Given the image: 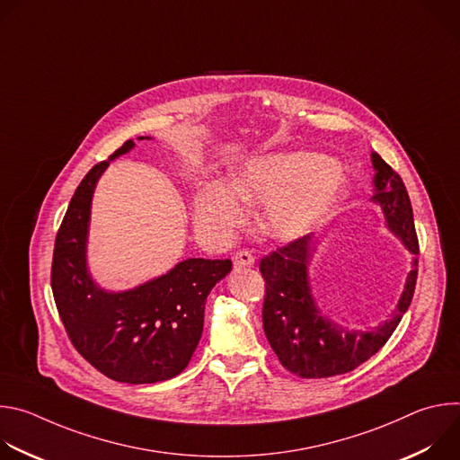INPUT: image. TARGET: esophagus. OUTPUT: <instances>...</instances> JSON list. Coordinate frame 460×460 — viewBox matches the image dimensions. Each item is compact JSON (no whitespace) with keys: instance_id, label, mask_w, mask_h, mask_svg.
Returning a JSON list of instances; mask_svg holds the SVG:
<instances>
[{"instance_id":"esophagus-1","label":"esophagus","mask_w":460,"mask_h":460,"mask_svg":"<svg viewBox=\"0 0 460 460\" xmlns=\"http://www.w3.org/2000/svg\"><path fill=\"white\" fill-rule=\"evenodd\" d=\"M233 264L236 270H242V268H252L254 264V256L249 252V251H238L234 256H233Z\"/></svg>"}]
</instances>
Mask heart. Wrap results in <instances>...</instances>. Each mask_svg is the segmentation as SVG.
<instances>
[{"instance_id": "1", "label": "heart", "mask_w": 460, "mask_h": 460, "mask_svg": "<svg viewBox=\"0 0 460 460\" xmlns=\"http://www.w3.org/2000/svg\"><path fill=\"white\" fill-rule=\"evenodd\" d=\"M344 178L322 155L289 153L247 162L226 181H208L194 202V222L208 236H227L242 218V200L264 202L260 229L275 240H293L314 227L341 199Z\"/></svg>"}]
</instances>
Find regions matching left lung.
<instances>
[{"mask_svg": "<svg viewBox=\"0 0 460 460\" xmlns=\"http://www.w3.org/2000/svg\"><path fill=\"white\" fill-rule=\"evenodd\" d=\"M371 160L376 171L373 200L382 206L387 227L417 256L419 238L406 185L380 155L373 153ZM311 249L314 242L304 234L260 260V273L266 280L261 322L273 351L288 371L302 378H327L353 371L387 342L411 304L419 270L415 258L404 293L387 320L366 332H349L322 316L313 300L307 282Z\"/></svg>", "mask_w": 460, "mask_h": 460, "instance_id": "obj_1", "label": "left lung"}]
</instances>
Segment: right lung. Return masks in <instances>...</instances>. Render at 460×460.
<instances>
[{
  "mask_svg": "<svg viewBox=\"0 0 460 460\" xmlns=\"http://www.w3.org/2000/svg\"><path fill=\"white\" fill-rule=\"evenodd\" d=\"M133 147L135 142L127 140L109 160ZM109 160L80 181L58 229L52 295L69 341L93 367L118 382H162L187 367L204 332L208 295L233 264L229 258H189L137 289L107 293L96 288L85 266V242L93 190Z\"/></svg>",
  "mask_w": 460,
  "mask_h": 460,
  "instance_id": "obj_1",
  "label": "right lung"
}]
</instances>
